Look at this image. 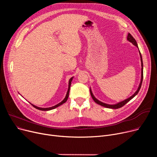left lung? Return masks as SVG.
I'll list each match as a JSON object with an SVG mask.
<instances>
[{
  "mask_svg": "<svg viewBox=\"0 0 157 157\" xmlns=\"http://www.w3.org/2000/svg\"><path fill=\"white\" fill-rule=\"evenodd\" d=\"M127 40H128L129 42H130L131 43H132V44H134V46H136L138 49V46H137V43L136 42V40H135V39L132 36V35L130 34V33H128V36H127ZM139 55H140V58H141V81H140V83H139V85L138 86V88L137 90L136 91V92L132 95L130 96V97L126 98V99H125L124 101H122L121 102H119L117 104H106V103H104V102H102L101 101H100L99 100H98L97 98L94 95L93 93H92V91L91 90V88H90V94H91V96L93 98V100L95 101V103H97V104H99L101 106H103V107H105V108H110V109H118L120 108H121L122 106L124 105L125 104H127L128 102H129L132 98H133L137 94L138 92H139V90L140 88H141V85H142V82H143V59H142V56H141V52H140V51L139 50Z\"/></svg>",
  "mask_w": 157,
  "mask_h": 157,
  "instance_id": "obj_1",
  "label": "left lung"
}]
</instances>
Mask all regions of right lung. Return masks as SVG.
I'll use <instances>...</instances> for the list:
<instances>
[{"label":"right lung","instance_id":"right-lung-1","mask_svg":"<svg viewBox=\"0 0 157 157\" xmlns=\"http://www.w3.org/2000/svg\"><path fill=\"white\" fill-rule=\"evenodd\" d=\"M73 78H74V77H72V78H70V79H69V86H68V90H67V94H66V95H65V98H64V99H63L62 101H61L60 103L57 104L56 105H54V106L49 107V108H39V107H37V106H36V105H34V104H31L30 102H29V103H30L31 105H32L33 106H34L35 108H36V109H39V110H40V111H49V110L54 109L58 108V107L61 105H62L63 104H64L66 101H67V98H68V97H69V90H70V88H71V82H72V80Z\"/></svg>","mask_w":157,"mask_h":157}]
</instances>
